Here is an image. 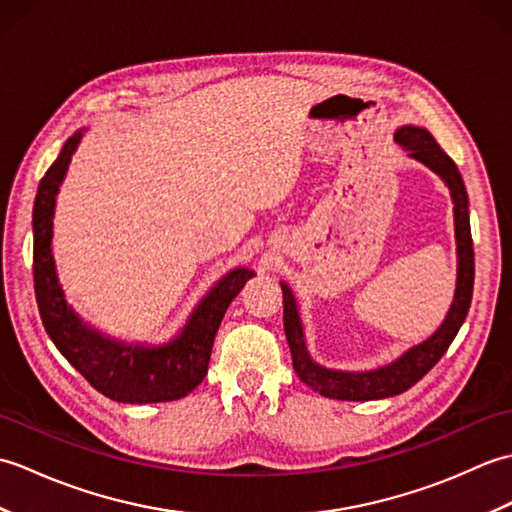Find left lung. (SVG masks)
I'll list each match as a JSON object with an SVG mask.
<instances>
[{"mask_svg": "<svg viewBox=\"0 0 512 512\" xmlns=\"http://www.w3.org/2000/svg\"><path fill=\"white\" fill-rule=\"evenodd\" d=\"M396 140L402 145V149L409 151L411 158H416L431 171H436L451 191L455 215V242H458V284H455V297L447 319L442 321L440 328L433 332L427 341L413 345L411 350L396 358L394 363L372 369V372H339V369H328L312 361L306 347V339H303L295 295H292L288 284L281 281V290H284V330L292 354V367H295V372L303 383L312 387L314 391H319L325 398L378 400L398 396L402 391H407L440 361L444 352L449 350L455 334L462 328L466 312L471 308L475 253L469 224V195H466L460 171L455 167V162L444 154L442 147L436 143V138H433L427 129L413 125L400 127L396 132Z\"/></svg>", "mask_w": 512, "mask_h": 512, "instance_id": "obj_1", "label": "left lung"}]
</instances>
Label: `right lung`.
I'll list each match as a JSON object with an SVG mask.
<instances>
[{
	"label": "right lung",
	"mask_w": 512,
	"mask_h": 512,
	"mask_svg": "<svg viewBox=\"0 0 512 512\" xmlns=\"http://www.w3.org/2000/svg\"><path fill=\"white\" fill-rule=\"evenodd\" d=\"M81 138L83 129L65 140L59 158L39 182L32 209V270L43 328L76 372L107 398L129 405L184 398L204 380L224 312L255 273L235 268L222 277L195 306L182 332L165 345L149 347L116 341L83 323L65 301L52 257L54 204Z\"/></svg>",
	"instance_id": "1"
}]
</instances>
